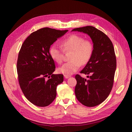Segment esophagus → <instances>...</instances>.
I'll list each match as a JSON object with an SVG mask.
<instances>
[{
  "instance_id": "obj_1",
  "label": "esophagus",
  "mask_w": 132,
  "mask_h": 132,
  "mask_svg": "<svg viewBox=\"0 0 132 132\" xmlns=\"http://www.w3.org/2000/svg\"><path fill=\"white\" fill-rule=\"evenodd\" d=\"M64 78H66V79H68V78L70 77V75H64Z\"/></svg>"
}]
</instances>
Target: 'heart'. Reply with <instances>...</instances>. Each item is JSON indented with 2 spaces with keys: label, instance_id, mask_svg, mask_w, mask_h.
Here are the masks:
<instances>
[{
  "label": "heart",
  "instance_id": "b5f03b06",
  "mask_svg": "<svg viewBox=\"0 0 132 132\" xmlns=\"http://www.w3.org/2000/svg\"><path fill=\"white\" fill-rule=\"evenodd\" d=\"M63 50L53 45L50 47V57L57 63L62 62L63 51L71 52L69 55L70 61L64 63L58 69L60 73L64 75H71L79 69L80 65L87 63L93 54L94 46L90 40H85L79 35H72L63 40L61 43Z\"/></svg>",
  "mask_w": 132,
  "mask_h": 132
}]
</instances>
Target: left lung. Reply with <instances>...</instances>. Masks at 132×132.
<instances>
[{
	"mask_svg": "<svg viewBox=\"0 0 132 132\" xmlns=\"http://www.w3.org/2000/svg\"><path fill=\"white\" fill-rule=\"evenodd\" d=\"M72 31L87 34L91 37L94 49L91 60L80 71L87 76V80L75 75L77 85L75 94L83 105L89 107L100 104L104 101L112 88L116 69V58L113 44L101 30L92 26L77 28Z\"/></svg>",
	"mask_w": 132,
	"mask_h": 132,
	"instance_id": "left-lung-1",
	"label": "left lung"
}]
</instances>
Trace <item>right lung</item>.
Returning <instances> with one entry per match:
<instances>
[{"mask_svg": "<svg viewBox=\"0 0 132 132\" xmlns=\"http://www.w3.org/2000/svg\"><path fill=\"white\" fill-rule=\"evenodd\" d=\"M68 31L40 29L26 39L20 50L17 62L19 85L26 97L36 106L50 104L57 95V86L63 82L62 74H53L55 66L49 49Z\"/></svg>", "mask_w": 132, "mask_h": 132, "instance_id": "add662e5", "label": "right lung"}]
</instances>
